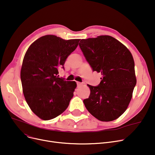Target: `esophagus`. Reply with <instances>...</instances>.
<instances>
[{"label": "esophagus", "instance_id": "34e87169", "mask_svg": "<svg viewBox=\"0 0 155 155\" xmlns=\"http://www.w3.org/2000/svg\"><path fill=\"white\" fill-rule=\"evenodd\" d=\"M77 87L78 88H79V87H80L81 86H82V83H80V82H77Z\"/></svg>", "mask_w": 155, "mask_h": 155}]
</instances>
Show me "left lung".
I'll return each instance as SVG.
<instances>
[{
    "instance_id": "8db88e82",
    "label": "left lung",
    "mask_w": 155,
    "mask_h": 155,
    "mask_svg": "<svg viewBox=\"0 0 155 155\" xmlns=\"http://www.w3.org/2000/svg\"><path fill=\"white\" fill-rule=\"evenodd\" d=\"M79 46L93 71L102 75L98 86L88 85L91 94L84 100L86 109L101 121L117 119L127 109L136 84L131 53L107 35L81 39Z\"/></svg>"
}]
</instances>
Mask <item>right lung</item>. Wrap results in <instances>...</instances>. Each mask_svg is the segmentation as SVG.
<instances>
[{
  "label": "right lung",
  "mask_w": 155,
  "mask_h": 155,
  "mask_svg": "<svg viewBox=\"0 0 155 155\" xmlns=\"http://www.w3.org/2000/svg\"><path fill=\"white\" fill-rule=\"evenodd\" d=\"M79 41L46 35L32 43L24 55L21 70L22 92L29 107L40 119L55 118L68 107L77 84L60 78L58 68H63Z\"/></svg>",
  "instance_id": "1"
}]
</instances>
